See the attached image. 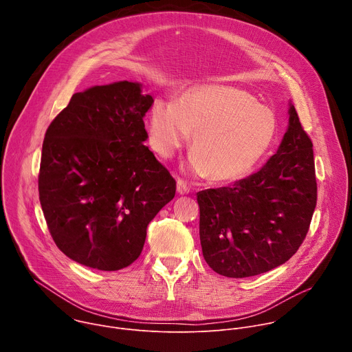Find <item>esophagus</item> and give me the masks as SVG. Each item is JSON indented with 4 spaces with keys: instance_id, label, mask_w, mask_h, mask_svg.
I'll return each mask as SVG.
<instances>
[{
    "instance_id": "34e87169",
    "label": "esophagus",
    "mask_w": 352,
    "mask_h": 352,
    "mask_svg": "<svg viewBox=\"0 0 352 352\" xmlns=\"http://www.w3.org/2000/svg\"><path fill=\"white\" fill-rule=\"evenodd\" d=\"M177 192H178L179 195H186V193H189V186H188L186 182H185L184 179H181V178H178V181H177Z\"/></svg>"
}]
</instances>
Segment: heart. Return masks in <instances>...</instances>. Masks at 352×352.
I'll return each mask as SVG.
<instances>
[{
  "instance_id": "obj_1",
  "label": "heart",
  "mask_w": 352,
  "mask_h": 352,
  "mask_svg": "<svg viewBox=\"0 0 352 352\" xmlns=\"http://www.w3.org/2000/svg\"><path fill=\"white\" fill-rule=\"evenodd\" d=\"M274 113L246 90L212 85L186 91L175 104L157 100L150 111L153 148L171 157L192 135L189 167L212 182L238 181L266 157L277 136Z\"/></svg>"
}]
</instances>
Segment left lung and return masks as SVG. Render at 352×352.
I'll return each instance as SVG.
<instances>
[{
  "instance_id": "obj_1",
  "label": "left lung",
  "mask_w": 352,
  "mask_h": 352,
  "mask_svg": "<svg viewBox=\"0 0 352 352\" xmlns=\"http://www.w3.org/2000/svg\"><path fill=\"white\" fill-rule=\"evenodd\" d=\"M314 143L294 106L277 153L231 186L197 193L206 263L242 278L285 263L304 242L316 208Z\"/></svg>"
}]
</instances>
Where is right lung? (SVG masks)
Wrapping results in <instances>:
<instances>
[{
  "label": "right lung",
  "instance_id": "1",
  "mask_svg": "<svg viewBox=\"0 0 352 352\" xmlns=\"http://www.w3.org/2000/svg\"><path fill=\"white\" fill-rule=\"evenodd\" d=\"M152 104L139 83L94 86L75 93L47 128L40 205L58 249L80 265H132L148 223L175 195V179L143 144Z\"/></svg>",
  "mask_w": 352,
  "mask_h": 352
}]
</instances>
